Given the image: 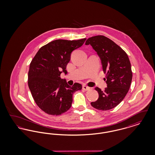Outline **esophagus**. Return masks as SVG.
Returning <instances> with one entry per match:
<instances>
[{"instance_id":"1","label":"esophagus","mask_w":155,"mask_h":155,"mask_svg":"<svg viewBox=\"0 0 155 155\" xmlns=\"http://www.w3.org/2000/svg\"><path fill=\"white\" fill-rule=\"evenodd\" d=\"M82 89L84 90H85V91H88V90L90 89V88L88 87V86H87V85H83L82 86Z\"/></svg>"}]
</instances>
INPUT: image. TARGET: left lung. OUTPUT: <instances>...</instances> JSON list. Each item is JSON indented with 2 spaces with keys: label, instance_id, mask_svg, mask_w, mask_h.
I'll return each mask as SVG.
<instances>
[{
  "label": "left lung",
  "instance_id": "obj_1",
  "mask_svg": "<svg viewBox=\"0 0 155 155\" xmlns=\"http://www.w3.org/2000/svg\"><path fill=\"white\" fill-rule=\"evenodd\" d=\"M85 45H91L96 52L101 60L103 72L106 73L104 80L107 88L102 91L96 87L99 98L91 104L98 110H110L124 99L130 87L133 73L130 60L118 45L103 35L89 38Z\"/></svg>",
  "mask_w": 155,
  "mask_h": 155
}]
</instances>
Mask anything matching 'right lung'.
I'll list each match as a JSON object with an SVG mask.
<instances>
[{
	"mask_svg": "<svg viewBox=\"0 0 155 155\" xmlns=\"http://www.w3.org/2000/svg\"><path fill=\"white\" fill-rule=\"evenodd\" d=\"M86 39L53 41L41 48L31 61L28 87L35 103L47 114L58 116L66 112L71 106L73 94L82 89L79 83L68 85L60 74H67L71 53Z\"/></svg>",
	"mask_w": 155,
	"mask_h": 155,
	"instance_id": "1",
	"label": "right lung"
}]
</instances>
